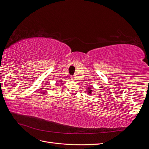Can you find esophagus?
<instances>
[{"label": "esophagus", "instance_id": "1", "mask_svg": "<svg viewBox=\"0 0 149 149\" xmlns=\"http://www.w3.org/2000/svg\"><path fill=\"white\" fill-rule=\"evenodd\" d=\"M71 79H72V80H74V78L73 77H72V78H71Z\"/></svg>", "mask_w": 149, "mask_h": 149}]
</instances>
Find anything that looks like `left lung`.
I'll return each mask as SVG.
<instances>
[{"mask_svg": "<svg viewBox=\"0 0 149 149\" xmlns=\"http://www.w3.org/2000/svg\"><path fill=\"white\" fill-rule=\"evenodd\" d=\"M92 91H93V90H92L91 87V86L88 87V93L89 94H91Z\"/></svg>", "mask_w": 149, "mask_h": 149, "instance_id": "left-lung-1", "label": "left lung"}]
</instances>
